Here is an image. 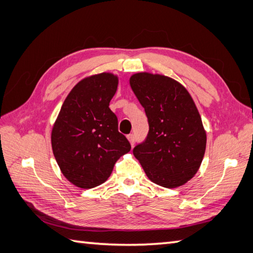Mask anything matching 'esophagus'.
I'll return each instance as SVG.
<instances>
[{
  "label": "esophagus",
  "mask_w": 253,
  "mask_h": 253,
  "mask_svg": "<svg viewBox=\"0 0 253 253\" xmlns=\"http://www.w3.org/2000/svg\"><path fill=\"white\" fill-rule=\"evenodd\" d=\"M127 138H128V140H129V142H130V144H131V147L135 146V142H136L135 135H132V133H130V135L127 136Z\"/></svg>",
  "instance_id": "1"
}]
</instances>
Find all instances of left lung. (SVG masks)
Here are the masks:
<instances>
[{"mask_svg":"<svg viewBox=\"0 0 253 253\" xmlns=\"http://www.w3.org/2000/svg\"><path fill=\"white\" fill-rule=\"evenodd\" d=\"M130 87L148 117L149 132L132 152L148 178L165 188L191 179L207 146L200 114L185 87L162 75L139 73Z\"/></svg>","mask_w":253,"mask_h":253,"instance_id":"1","label":"left lung"}]
</instances>
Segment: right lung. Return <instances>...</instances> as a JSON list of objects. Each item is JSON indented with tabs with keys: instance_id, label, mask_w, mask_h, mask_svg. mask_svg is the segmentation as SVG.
<instances>
[{
	"instance_id": "add662e5",
	"label": "right lung",
	"mask_w": 253,
	"mask_h": 253,
	"mask_svg": "<svg viewBox=\"0 0 253 253\" xmlns=\"http://www.w3.org/2000/svg\"><path fill=\"white\" fill-rule=\"evenodd\" d=\"M118 79L99 74L79 82L64 101L52 129V149L63 175L89 189L109 178L116 161L130 151L109 107Z\"/></svg>"
}]
</instances>
